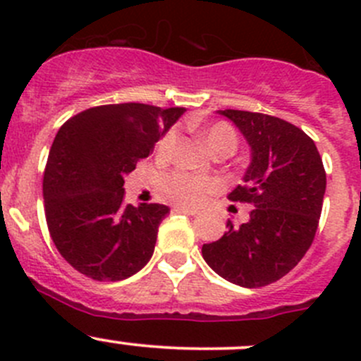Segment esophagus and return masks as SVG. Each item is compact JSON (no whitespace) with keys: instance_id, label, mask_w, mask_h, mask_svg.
Instances as JSON below:
<instances>
[{"instance_id":"1","label":"esophagus","mask_w":361,"mask_h":361,"mask_svg":"<svg viewBox=\"0 0 361 361\" xmlns=\"http://www.w3.org/2000/svg\"><path fill=\"white\" fill-rule=\"evenodd\" d=\"M174 211L183 214H197V209H192V207H185V206H174Z\"/></svg>"}]
</instances>
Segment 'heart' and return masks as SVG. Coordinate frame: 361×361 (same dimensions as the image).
<instances>
[{"label": "heart", "instance_id": "obj_1", "mask_svg": "<svg viewBox=\"0 0 361 361\" xmlns=\"http://www.w3.org/2000/svg\"><path fill=\"white\" fill-rule=\"evenodd\" d=\"M176 130L171 129L160 137L157 143V155L160 159L169 157L176 145ZM202 141L211 154H234L238 148V134L228 123L216 122L202 130ZM216 183L209 178L195 176V174L185 173V171H174L164 176L162 192L174 202L185 204V206H197L204 201L209 192L214 190Z\"/></svg>", "mask_w": 361, "mask_h": 361}]
</instances>
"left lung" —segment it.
I'll return each mask as SVG.
<instances>
[{
  "mask_svg": "<svg viewBox=\"0 0 361 361\" xmlns=\"http://www.w3.org/2000/svg\"><path fill=\"white\" fill-rule=\"evenodd\" d=\"M241 130L251 162L228 194L255 209L241 227L228 221L218 241L202 246L206 264L227 281L258 288L278 281L312 245L326 174L314 141L302 129L264 113L220 110Z\"/></svg>",
  "mask_w": 361,
  "mask_h": 361,
  "instance_id": "8db88e82",
  "label": "left lung"
}]
</instances>
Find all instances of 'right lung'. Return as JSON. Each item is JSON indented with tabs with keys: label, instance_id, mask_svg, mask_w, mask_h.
<instances>
[{
	"label": "right lung",
	"instance_id": "obj_1",
	"mask_svg": "<svg viewBox=\"0 0 361 361\" xmlns=\"http://www.w3.org/2000/svg\"><path fill=\"white\" fill-rule=\"evenodd\" d=\"M185 108L104 104L71 116L56 134L43 201L50 238L64 260L96 281H122L148 264L164 204L123 202V178Z\"/></svg>",
	"mask_w": 361,
	"mask_h": 361
}]
</instances>
